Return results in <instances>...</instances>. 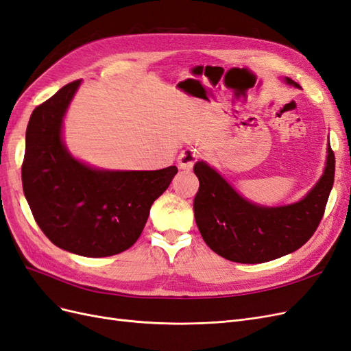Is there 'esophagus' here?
<instances>
[{
	"label": "esophagus",
	"mask_w": 351,
	"mask_h": 351,
	"mask_svg": "<svg viewBox=\"0 0 351 351\" xmlns=\"http://www.w3.org/2000/svg\"><path fill=\"white\" fill-rule=\"evenodd\" d=\"M199 152L195 147H189V149L183 151L178 156V167L182 169H192L193 164L197 161Z\"/></svg>",
	"instance_id": "esophagus-1"
}]
</instances>
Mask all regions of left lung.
<instances>
[{
	"mask_svg": "<svg viewBox=\"0 0 351 351\" xmlns=\"http://www.w3.org/2000/svg\"><path fill=\"white\" fill-rule=\"evenodd\" d=\"M287 83L299 86L289 77ZM193 171L199 178L195 219L205 243L231 262L263 263L300 249L313 236L334 184L335 155L328 145L319 182L300 202L277 208L250 204L204 161Z\"/></svg>",
	"mask_w": 351,
	"mask_h": 351,
	"instance_id": "8db88e82",
	"label": "left lung"
}]
</instances>
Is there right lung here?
Masks as SVG:
<instances>
[{
	"mask_svg": "<svg viewBox=\"0 0 351 351\" xmlns=\"http://www.w3.org/2000/svg\"><path fill=\"white\" fill-rule=\"evenodd\" d=\"M79 84H66L32 112L22 183L36 224L56 246L105 258L141 237L152 204L178 169L101 171L76 161L62 145L61 124Z\"/></svg>",
	"mask_w": 351,
	"mask_h": 351,
	"instance_id": "add662e5",
	"label": "right lung"
}]
</instances>
